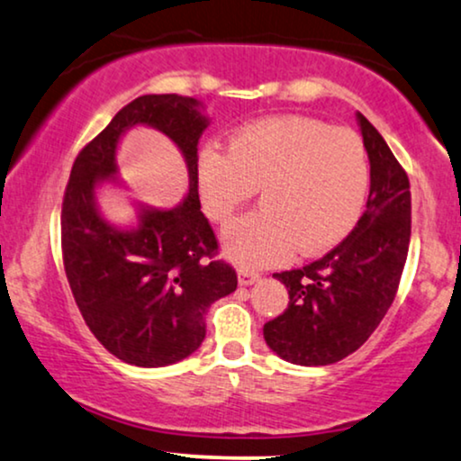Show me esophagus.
I'll return each instance as SVG.
<instances>
[{"label":"esophagus","mask_w":461,"mask_h":461,"mask_svg":"<svg viewBox=\"0 0 461 461\" xmlns=\"http://www.w3.org/2000/svg\"><path fill=\"white\" fill-rule=\"evenodd\" d=\"M258 281H259L258 273H251V270H238V284H240L242 287L258 284Z\"/></svg>","instance_id":"1"}]
</instances>
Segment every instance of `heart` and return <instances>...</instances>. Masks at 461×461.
Listing matches in <instances>:
<instances>
[{"label":"heart","mask_w":461,"mask_h":461,"mask_svg":"<svg viewBox=\"0 0 461 461\" xmlns=\"http://www.w3.org/2000/svg\"><path fill=\"white\" fill-rule=\"evenodd\" d=\"M203 212L227 223L259 191L262 208L225 230L223 253L245 268L285 262L296 249L318 255L350 234L369 191L367 148L350 129L307 115L245 124L230 149L197 160Z\"/></svg>","instance_id":"obj_1"}]
</instances>
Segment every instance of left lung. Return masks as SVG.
Returning <instances> with one entry per match:
<instances>
[{
  "label": "left lung",
  "mask_w": 461,
  "mask_h": 461,
  "mask_svg": "<svg viewBox=\"0 0 461 461\" xmlns=\"http://www.w3.org/2000/svg\"><path fill=\"white\" fill-rule=\"evenodd\" d=\"M369 157V197L346 240L301 270L276 273L290 303L266 321L276 357L303 367L332 365L357 352L389 312L410 247V182L395 154L357 113Z\"/></svg>",
  "instance_id": "1"
}]
</instances>
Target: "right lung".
Listing matches in <instances>:
<instances>
[{"instance_id":"add662e5","label":"right lung","mask_w":461,"mask_h":461,"mask_svg":"<svg viewBox=\"0 0 461 461\" xmlns=\"http://www.w3.org/2000/svg\"><path fill=\"white\" fill-rule=\"evenodd\" d=\"M135 125L163 131L181 149L189 188L174 209L133 200L136 221H109L97 203L117 176L121 137ZM210 118L203 103L177 94H146L113 115L72 165L62 206L66 276L77 307L98 341L124 363L167 367L206 337L208 307L236 290L230 266L212 259L216 238L197 195V146Z\"/></svg>"}]
</instances>
